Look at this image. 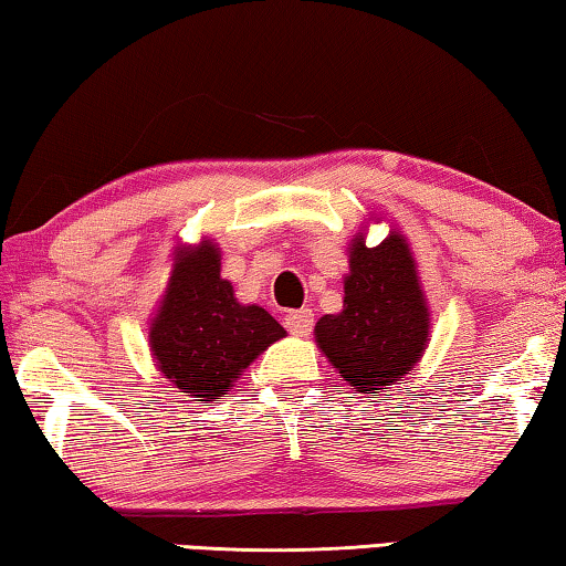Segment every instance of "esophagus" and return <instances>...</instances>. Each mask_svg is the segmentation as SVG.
Instances as JSON below:
<instances>
[{
	"instance_id": "esophagus-1",
	"label": "esophagus",
	"mask_w": 566,
	"mask_h": 566,
	"mask_svg": "<svg viewBox=\"0 0 566 566\" xmlns=\"http://www.w3.org/2000/svg\"><path fill=\"white\" fill-rule=\"evenodd\" d=\"M285 328H289L293 336H308L313 328V313L308 308L291 311L289 316H285Z\"/></svg>"
}]
</instances>
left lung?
Here are the masks:
<instances>
[{
  "label": "left lung",
  "instance_id": "obj_1",
  "mask_svg": "<svg viewBox=\"0 0 566 566\" xmlns=\"http://www.w3.org/2000/svg\"><path fill=\"white\" fill-rule=\"evenodd\" d=\"M313 336L354 392L374 397L402 385L430 342V306L402 232L389 228L374 248L367 245V230L354 234L344 308L321 316Z\"/></svg>",
  "mask_w": 566,
  "mask_h": 566
}]
</instances>
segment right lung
<instances>
[{
  "label": "right lung",
  "mask_w": 566,
  "mask_h": 566,
  "mask_svg": "<svg viewBox=\"0 0 566 566\" xmlns=\"http://www.w3.org/2000/svg\"><path fill=\"white\" fill-rule=\"evenodd\" d=\"M220 260L210 238L174 248L167 289L149 324L156 369L189 402H217L268 346L285 336L263 306L234 298Z\"/></svg>",
  "instance_id": "obj_1"
}]
</instances>
